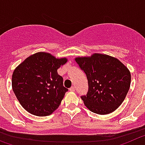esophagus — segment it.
I'll return each mask as SVG.
<instances>
[{"label": "esophagus", "instance_id": "34e87169", "mask_svg": "<svg viewBox=\"0 0 145 145\" xmlns=\"http://www.w3.org/2000/svg\"><path fill=\"white\" fill-rule=\"evenodd\" d=\"M69 90H70V91H72V92H74L75 91V87H71V88H70V89H69Z\"/></svg>", "mask_w": 145, "mask_h": 145}]
</instances>
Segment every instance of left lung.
<instances>
[{
	"label": "left lung",
	"instance_id": "1",
	"mask_svg": "<svg viewBox=\"0 0 145 145\" xmlns=\"http://www.w3.org/2000/svg\"><path fill=\"white\" fill-rule=\"evenodd\" d=\"M75 60L88 79V93L81 96L85 105L99 114L116 110L130 88L128 69L117 58L102 54L76 57Z\"/></svg>",
	"mask_w": 145,
	"mask_h": 145
}]
</instances>
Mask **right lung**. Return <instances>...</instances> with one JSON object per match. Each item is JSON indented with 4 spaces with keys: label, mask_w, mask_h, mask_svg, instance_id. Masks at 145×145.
Segmentation results:
<instances>
[{
    "label": "right lung",
    "mask_w": 145,
    "mask_h": 145,
    "mask_svg": "<svg viewBox=\"0 0 145 145\" xmlns=\"http://www.w3.org/2000/svg\"><path fill=\"white\" fill-rule=\"evenodd\" d=\"M67 62L46 52L31 55L16 68L12 89L22 107L31 114L44 117L57 109L68 89L57 71Z\"/></svg>",
    "instance_id": "add662e5"
}]
</instances>
